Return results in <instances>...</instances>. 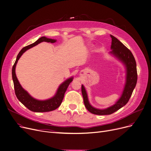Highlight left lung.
Wrapping results in <instances>:
<instances>
[{
  "instance_id": "1",
  "label": "left lung",
  "mask_w": 151,
  "mask_h": 151,
  "mask_svg": "<svg viewBox=\"0 0 151 151\" xmlns=\"http://www.w3.org/2000/svg\"><path fill=\"white\" fill-rule=\"evenodd\" d=\"M110 37L112 38L111 49L112 50L110 52V53L116 57L125 65L127 69L126 83L122 95L119 101L112 106L106 109H98L91 106L89 102L86 91L82 85L81 92L85 107L91 113L98 115H110L125 106L132 96L137 79L136 63L132 52L115 37L112 35H110Z\"/></svg>"
}]
</instances>
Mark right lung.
<instances>
[{
    "label": "right lung",
    "instance_id": "obj_1",
    "mask_svg": "<svg viewBox=\"0 0 151 151\" xmlns=\"http://www.w3.org/2000/svg\"><path fill=\"white\" fill-rule=\"evenodd\" d=\"M42 42L54 43L56 42V40H55V39L47 38L43 36L37 39L35 42L23 47L18 54L16 61L14 65V66L12 67V79L13 81H14L15 93L17 99L20 101L26 107H27L31 111L35 112H50V111L55 110L59 107L63 101L65 93L66 92L70 83L73 81V77L70 78L68 80L64 81L62 84L60 85V86L58 87L55 95L53 97L50 98V99L45 101H39L35 99V98L31 97L28 94L27 91H25L22 87L21 84H19L15 74V67L18 60L26 50L35 46V45Z\"/></svg>",
    "mask_w": 151,
    "mask_h": 151
}]
</instances>
